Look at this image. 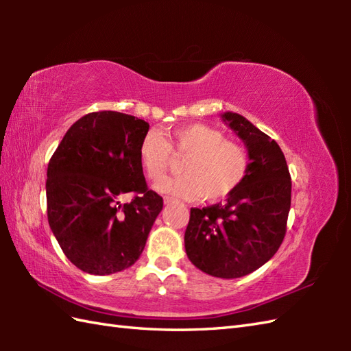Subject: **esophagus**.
I'll use <instances>...</instances> for the list:
<instances>
[{"instance_id": "esophagus-1", "label": "esophagus", "mask_w": 351, "mask_h": 351, "mask_svg": "<svg viewBox=\"0 0 351 351\" xmlns=\"http://www.w3.org/2000/svg\"><path fill=\"white\" fill-rule=\"evenodd\" d=\"M171 202H173V197H169V196L164 197V204H166V205H170Z\"/></svg>"}]
</instances>
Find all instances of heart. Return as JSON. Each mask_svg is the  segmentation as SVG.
Returning <instances> with one entry per match:
<instances>
[{
	"label": "heart",
	"mask_w": 351,
	"mask_h": 351,
	"mask_svg": "<svg viewBox=\"0 0 351 351\" xmlns=\"http://www.w3.org/2000/svg\"><path fill=\"white\" fill-rule=\"evenodd\" d=\"M171 155L185 160L181 176L167 178L155 190L182 199L217 200L232 193L249 171V151L241 143L204 123H187L171 130L164 138L158 131L146 132L138 156L146 176L158 181L171 166Z\"/></svg>",
	"instance_id": "obj_1"
}]
</instances>
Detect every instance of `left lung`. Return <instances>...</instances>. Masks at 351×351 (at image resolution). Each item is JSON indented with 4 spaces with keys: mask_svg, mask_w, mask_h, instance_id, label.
I'll list each match as a JSON object with an SVG mask.
<instances>
[{
    "mask_svg": "<svg viewBox=\"0 0 351 351\" xmlns=\"http://www.w3.org/2000/svg\"><path fill=\"white\" fill-rule=\"evenodd\" d=\"M221 117L247 147L249 171L226 204L191 208L184 241L199 270L235 279L279 250L291 208V175L274 140L240 114L228 111Z\"/></svg>",
    "mask_w": 351,
    "mask_h": 351,
    "instance_id": "left-lung-1",
    "label": "left lung"
}]
</instances>
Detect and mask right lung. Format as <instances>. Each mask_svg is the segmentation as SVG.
<instances>
[{"mask_svg":"<svg viewBox=\"0 0 351 351\" xmlns=\"http://www.w3.org/2000/svg\"><path fill=\"white\" fill-rule=\"evenodd\" d=\"M147 131L138 117L95 111L71 126L51 156L48 223L66 258L88 274L117 273L136 263L162 210L140 164ZM123 192L134 197L121 206Z\"/></svg>","mask_w":351,"mask_h":351,"instance_id":"right-lung-1","label":"right lung"}]
</instances>
